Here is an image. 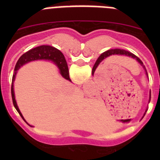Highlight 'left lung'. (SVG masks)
Wrapping results in <instances>:
<instances>
[{
	"instance_id": "obj_1",
	"label": "left lung",
	"mask_w": 160,
	"mask_h": 160,
	"mask_svg": "<svg viewBox=\"0 0 160 160\" xmlns=\"http://www.w3.org/2000/svg\"><path fill=\"white\" fill-rule=\"evenodd\" d=\"M114 54H118V55H125V56H130V57L133 58V59H135L137 61H138V62H139L140 64H141L142 66L143 67V68L145 69V70H146V75H147L148 77V73H147V71L146 70V67H145V66L143 65L142 62L141 61V59H139L138 57H137L135 55L132 54V52H128V51H125V50H123V49H110V50H108V51L104 52H103L102 54L101 55V56L98 57V60L96 61V62H95L94 66H93V70H92V74H93V72H95V70H96L97 67H98V65H99L100 63H101V62H102L103 60H104L105 58H107L108 56H110L111 55H114ZM150 99H151V91H150V94H149V101H150ZM147 111V110H146Z\"/></svg>"
}]
</instances>
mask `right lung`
I'll use <instances>...</instances> for the list:
<instances>
[{
	"instance_id": "obj_1",
	"label": "right lung",
	"mask_w": 160,
	"mask_h": 160,
	"mask_svg": "<svg viewBox=\"0 0 160 160\" xmlns=\"http://www.w3.org/2000/svg\"><path fill=\"white\" fill-rule=\"evenodd\" d=\"M38 59H46V60H50L54 62L60 71V74L62 77L71 81L70 76H69V70L68 66H67V61H66L65 57L63 54L59 51V49L52 47L50 46H40L36 48L30 49L29 51L24 53L16 63L15 67H14V72L12 77V83H11V97H12L13 104H14V108L17 110L18 112L21 115L24 121L25 122V118L22 116V113L19 110L18 107L16 103L15 98H14V81L15 79V76L17 74V71L20 69L21 67L25 65V63L31 62V61L38 60Z\"/></svg>"
}]
</instances>
